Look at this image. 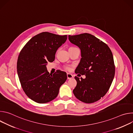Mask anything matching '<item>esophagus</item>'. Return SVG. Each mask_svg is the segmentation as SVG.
Returning a JSON list of instances; mask_svg holds the SVG:
<instances>
[{"label":"esophagus","mask_w":133,"mask_h":133,"mask_svg":"<svg viewBox=\"0 0 133 133\" xmlns=\"http://www.w3.org/2000/svg\"><path fill=\"white\" fill-rule=\"evenodd\" d=\"M67 79H68L73 78V75L70 73H67Z\"/></svg>","instance_id":"34e87169"}]
</instances>
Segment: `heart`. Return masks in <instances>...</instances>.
<instances>
[{"label":"heart","instance_id":"obj_1","mask_svg":"<svg viewBox=\"0 0 133 133\" xmlns=\"http://www.w3.org/2000/svg\"><path fill=\"white\" fill-rule=\"evenodd\" d=\"M66 68L67 69H69V67H66Z\"/></svg>","mask_w":133,"mask_h":133}]
</instances>
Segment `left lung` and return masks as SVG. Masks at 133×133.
<instances>
[{
	"label": "left lung",
	"instance_id": "1",
	"mask_svg": "<svg viewBox=\"0 0 133 133\" xmlns=\"http://www.w3.org/2000/svg\"><path fill=\"white\" fill-rule=\"evenodd\" d=\"M69 41L81 50L82 58L75 73L85 75L83 79L75 76V97L85 103L99 100L107 93L115 75L113 56L109 47L88 33L68 36Z\"/></svg>",
	"mask_w": 133,
	"mask_h": 133
}]
</instances>
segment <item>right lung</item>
Here are the masks:
<instances>
[{"label": "right lung", "instance_id": "obj_1", "mask_svg": "<svg viewBox=\"0 0 133 133\" xmlns=\"http://www.w3.org/2000/svg\"><path fill=\"white\" fill-rule=\"evenodd\" d=\"M67 38V35L41 32L31 38L18 56L17 69L21 86L26 95L36 103L54 99L67 78L66 72L58 70L52 75L46 67L48 62L55 60L57 50Z\"/></svg>", "mask_w": 133, "mask_h": 133}]
</instances>
